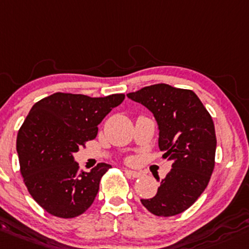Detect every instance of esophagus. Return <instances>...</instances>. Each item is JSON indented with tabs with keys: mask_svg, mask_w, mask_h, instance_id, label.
Segmentation results:
<instances>
[{
	"mask_svg": "<svg viewBox=\"0 0 249 249\" xmlns=\"http://www.w3.org/2000/svg\"><path fill=\"white\" fill-rule=\"evenodd\" d=\"M125 174L129 178H131V179H137V178L142 177V173L136 171H129V169H125Z\"/></svg>",
	"mask_w": 249,
	"mask_h": 249,
	"instance_id": "1",
	"label": "esophagus"
}]
</instances>
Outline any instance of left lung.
Instances as JSON below:
<instances>
[{
    "label": "left lung",
    "mask_w": 249,
    "mask_h": 249,
    "mask_svg": "<svg viewBox=\"0 0 249 249\" xmlns=\"http://www.w3.org/2000/svg\"><path fill=\"white\" fill-rule=\"evenodd\" d=\"M127 96L154 113L160 129L159 148L173 167L155 197L141 201L155 216L184 213L200 197L213 172L217 141L213 118L196 93L166 83Z\"/></svg>",
    "instance_id": "obj_1"
}]
</instances>
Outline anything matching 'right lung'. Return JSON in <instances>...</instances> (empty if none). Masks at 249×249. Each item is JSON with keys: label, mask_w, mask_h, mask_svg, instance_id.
Wrapping results in <instances>:
<instances>
[{"label": "right lung", "mask_w": 249, "mask_h": 249, "mask_svg": "<svg viewBox=\"0 0 249 249\" xmlns=\"http://www.w3.org/2000/svg\"><path fill=\"white\" fill-rule=\"evenodd\" d=\"M124 99L54 93L33 105L18 133L17 150L23 182L46 213L74 218L93 204L112 166L101 162L82 172L72 154L96 137L98 125Z\"/></svg>", "instance_id": "obj_1"}]
</instances>
